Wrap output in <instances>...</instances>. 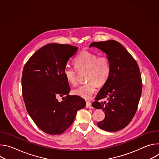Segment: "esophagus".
Returning a JSON list of instances; mask_svg holds the SVG:
<instances>
[{
    "mask_svg": "<svg viewBox=\"0 0 159 159\" xmlns=\"http://www.w3.org/2000/svg\"><path fill=\"white\" fill-rule=\"evenodd\" d=\"M86 107L89 108V109H91L92 108V106H91V103L89 101L86 102Z\"/></svg>",
    "mask_w": 159,
    "mask_h": 159,
    "instance_id": "esophagus-1",
    "label": "esophagus"
}]
</instances>
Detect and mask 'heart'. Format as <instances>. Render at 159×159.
Returning a JSON list of instances; mask_svg holds the SVG:
<instances>
[{"mask_svg":"<svg viewBox=\"0 0 159 159\" xmlns=\"http://www.w3.org/2000/svg\"><path fill=\"white\" fill-rule=\"evenodd\" d=\"M79 71L87 70L86 80L87 83L81 85L73 90V93L85 99H89L96 92L97 84L102 86L107 81L111 74V64L106 56L84 51L74 60ZM76 68L66 65L63 74L67 82L75 85L77 84V70Z\"/></svg>","mask_w":159,"mask_h":159,"instance_id":"1","label":"heart"}]
</instances>
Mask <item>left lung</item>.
Instances as JSON below:
<instances>
[{
	"label": "left lung",
	"mask_w": 159,
	"mask_h": 159,
	"mask_svg": "<svg viewBox=\"0 0 159 159\" xmlns=\"http://www.w3.org/2000/svg\"><path fill=\"white\" fill-rule=\"evenodd\" d=\"M89 47L104 52L111 64V74L92 106L101 109L104 119L98 126L107 131H117L125 128L137 110L142 91L139 65L126 49L115 40L93 42ZM107 98L106 103L98 101Z\"/></svg>",
	"instance_id": "1"
}]
</instances>
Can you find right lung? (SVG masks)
I'll return each mask as SVG.
<instances>
[{
    "mask_svg": "<svg viewBox=\"0 0 159 159\" xmlns=\"http://www.w3.org/2000/svg\"><path fill=\"white\" fill-rule=\"evenodd\" d=\"M77 50L70 44L50 43L36 52L24 66L22 91L27 111L37 126L48 134L63 133L73 123L77 111L86 105L82 98L69 94L70 88L63 74ZM60 96L64 99L61 102Z\"/></svg>",
    "mask_w": 159,
    "mask_h": 159,
    "instance_id": "obj_1",
    "label": "right lung"
}]
</instances>
